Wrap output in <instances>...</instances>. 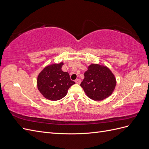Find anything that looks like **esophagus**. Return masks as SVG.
Listing matches in <instances>:
<instances>
[{"instance_id": "1", "label": "esophagus", "mask_w": 149, "mask_h": 149, "mask_svg": "<svg viewBox=\"0 0 149 149\" xmlns=\"http://www.w3.org/2000/svg\"><path fill=\"white\" fill-rule=\"evenodd\" d=\"M75 83H76V84H80V83H81V80L79 79H76L75 80Z\"/></svg>"}]
</instances>
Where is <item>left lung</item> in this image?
<instances>
[{
    "label": "left lung",
    "instance_id": "left-lung-1",
    "mask_svg": "<svg viewBox=\"0 0 149 149\" xmlns=\"http://www.w3.org/2000/svg\"><path fill=\"white\" fill-rule=\"evenodd\" d=\"M116 85L114 74L106 66L91 64L84 73L81 83L86 94L94 101H101L110 96Z\"/></svg>",
    "mask_w": 149,
    "mask_h": 149
}]
</instances>
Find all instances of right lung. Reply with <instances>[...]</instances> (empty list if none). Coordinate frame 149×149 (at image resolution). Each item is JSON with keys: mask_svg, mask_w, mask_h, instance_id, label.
<instances>
[{"mask_svg": "<svg viewBox=\"0 0 149 149\" xmlns=\"http://www.w3.org/2000/svg\"><path fill=\"white\" fill-rule=\"evenodd\" d=\"M63 65V62L48 65L38 76V89L44 97L49 100H61L66 95L70 86L75 84L71 80L68 73L62 71Z\"/></svg>", "mask_w": 149, "mask_h": 149, "instance_id": "add662e5", "label": "right lung"}]
</instances>
